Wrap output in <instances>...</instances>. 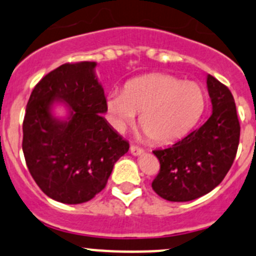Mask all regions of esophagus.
Here are the masks:
<instances>
[{"label":"esophagus","instance_id":"esophagus-1","mask_svg":"<svg viewBox=\"0 0 256 256\" xmlns=\"http://www.w3.org/2000/svg\"><path fill=\"white\" fill-rule=\"evenodd\" d=\"M130 152L134 154V156H141V154H144V150L140 148V147H138V146H134L132 144V146L130 147Z\"/></svg>","mask_w":256,"mask_h":256}]
</instances>
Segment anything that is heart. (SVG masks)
I'll use <instances>...</instances> for the list:
<instances>
[{"label":"heart","instance_id":"1","mask_svg":"<svg viewBox=\"0 0 256 256\" xmlns=\"http://www.w3.org/2000/svg\"><path fill=\"white\" fill-rule=\"evenodd\" d=\"M106 109L118 130L135 121L150 140L168 144L184 138L204 110V96L196 82L167 74H151L130 80L122 92H110Z\"/></svg>","mask_w":256,"mask_h":256}]
</instances>
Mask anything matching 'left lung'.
Masks as SVG:
<instances>
[{
    "mask_svg": "<svg viewBox=\"0 0 256 256\" xmlns=\"http://www.w3.org/2000/svg\"><path fill=\"white\" fill-rule=\"evenodd\" d=\"M212 115L197 130L171 147L154 150L160 172L154 192L171 202H188L207 194L230 170L238 151L240 125L230 90L207 76Z\"/></svg>",
    "mask_w": 256,
    "mask_h": 256,
    "instance_id": "8db88e82",
    "label": "left lung"
}]
</instances>
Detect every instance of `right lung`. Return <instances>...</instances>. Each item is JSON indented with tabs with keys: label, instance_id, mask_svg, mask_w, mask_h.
I'll list each match as a JSON object with an SVG mask.
<instances>
[{
	"label": "right lung",
	"instance_id": "right-lung-1",
	"mask_svg": "<svg viewBox=\"0 0 256 256\" xmlns=\"http://www.w3.org/2000/svg\"><path fill=\"white\" fill-rule=\"evenodd\" d=\"M95 66V62L58 66L36 85L26 108L22 148L30 174L43 193L66 204L102 192L130 147L102 116L106 98ZM58 102L68 109L64 120L51 112Z\"/></svg>",
	"mask_w": 256,
	"mask_h": 256
}]
</instances>
